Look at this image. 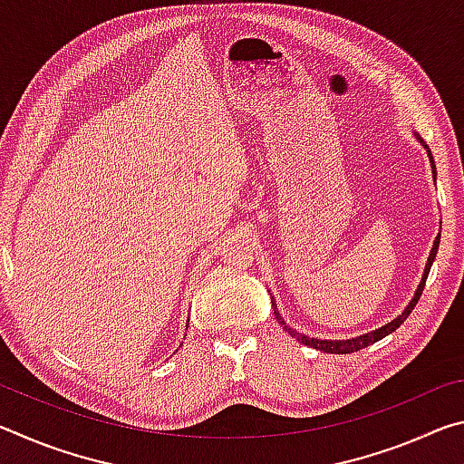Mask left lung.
<instances>
[{"mask_svg":"<svg viewBox=\"0 0 464 464\" xmlns=\"http://www.w3.org/2000/svg\"><path fill=\"white\" fill-rule=\"evenodd\" d=\"M418 139H420V137H418ZM420 143H421V145H423V149H426V151H428L430 166H431V174H434V179H436L434 157H431V153H430V147H428L426 143H423L421 139H420ZM438 246H440V233H438V237L434 239V246H431L430 257H428V264H426V270H423V276H421L420 286H418V290H415L413 298L410 301V304H407V307L403 309L401 315H397L395 319L391 321V324L382 325V327H379V329H374V332H371V334H362V335H358V337H350V340H317V337H309V335H304V334H298L296 329H293V327L285 324V319L280 317V313H278V309H276V301H274V298H272L274 317H276V321H278V324L282 325V329H285V332H288L290 335L296 337V340L301 342V343L309 345V348H315V350H321V352H327V354H350V352H358V350H362V348H366V345H371V343H374V342H379V340H382L384 335H389V334L395 332V329H397L399 325H401L407 317H410V313L413 311V307H415V304H418V301H420L423 286H426V278H428V274H430L431 264H434V257H436Z\"/></svg>","mask_w":464,"mask_h":464,"instance_id":"8db88e82","label":"left lung"}]
</instances>
